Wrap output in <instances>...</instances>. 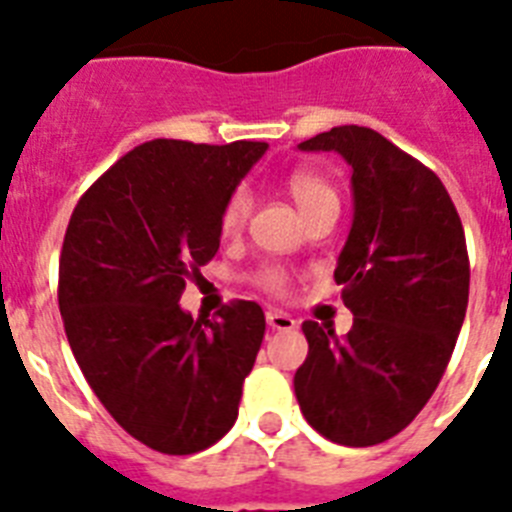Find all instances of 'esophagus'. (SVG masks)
<instances>
[{"label":"esophagus","instance_id":"34e87169","mask_svg":"<svg viewBox=\"0 0 512 512\" xmlns=\"http://www.w3.org/2000/svg\"><path fill=\"white\" fill-rule=\"evenodd\" d=\"M266 324L272 329H280V332H290V329H295V319L290 314H285V311H277V308H269L266 311Z\"/></svg>","mask_w":512,"mask_h":512}]
</instances>
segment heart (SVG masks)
<instances>
[{
  "mask_svg": "<svg viewBox=\"0 0 512 512\" xmlns=\"http://www.w3.org/2000/svg\"><path fill=\"white\" fill-rule=\"evenodd\" d=\"M285 188L287 193H290V198L295 201V206L301 209L303 217H308L311 211L329 204V201H337L335 188H332L322 175H316V172H290L285 180ZM248 211H251V196H248L243 188L232 190L230 196L225 198L222 209H219V232H222V235H238V232L243 230V225H246ZM256 282H259L264 290H269V293H285L287 290V274L282 272V269H277V266H266V269H261V272L256 274Z\"/></svg>",
  "mask_w": 512,
  "mask_h": 512,
  "instance_id": "heart-1",
  "label": "heart"
}]
</instances>
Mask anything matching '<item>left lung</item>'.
<instances>
[{"label":"left lung","mask_w":512,"mask_h":512,"mask_svg":"<svg viewBox=\"0 0 512 512\" xmlns=\"http://www.w3.org/2000/svg\"><path fill=\"white\" fill-rule=\"evenodd\" d=\"M298 149L350 164L356 211L335 269L353 329L337 337L303 322L295 398L329 442L379 445L429 403L453 356L471 282L466 235L442 180L377 130L340 125Z\"/></svg>","instance_id":"8db88e82"}]
</instances>
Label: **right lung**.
<instances>
[{
  "label": "right lung",
  "instance_id": "add662e5",
  "mask_svg": "<svg viewBox=\"0 0 512 512\" xmlns=\"http://www.w3.org/2000/svg\"><path fill=\"white\" fill-rule=\"evenodd\" d=\"M261 141L141 143L80 196L59 256V314L80 371L117 424L164 455L225 437L264 340V311L217 319L180 308L185 280L219 251V209Z\"/></svg>",
  "mask_w": 512,
  "mask_h": 512
}]
</instances>
